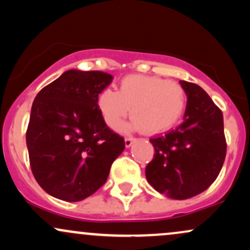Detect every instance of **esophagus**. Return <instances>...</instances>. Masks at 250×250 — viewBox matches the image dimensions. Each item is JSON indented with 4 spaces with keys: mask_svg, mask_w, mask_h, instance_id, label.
<instances>
[{
    "mask_svg": "<svg viewBox=\"0 0 250 250\" xmlns=\"http://www.w3.org/2000/svg\"><path fill=\"white\" fill-rule=\"evenodd\" d=\"M134 141H135V139H133V137H125V147H127V148L130 147V146L133 145Z\"/></svg>",
    "mask_w": 250,
    "mask_h": 250,
    "instance_id": "obj_1",
    "label": "esophagus"
}]
</instances>
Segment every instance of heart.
<instances>
[{
  "label": "heart",
  "instance_id": "obj_1",
  "mask_svg": "<svg viewBox=\"0 0 250 250\" xmlns=\"http://www.w3.org/2000/svg\"><path fill=\"white\" fill-rule=\"evenodd\" d=\"M186 105L187 95L182 85L157 76H125L119 91L107 88L97 97V107L108 127L115 128L130 110L134 119L128 128H143L148 134L173 128Z\"/></svg>",
  "mask_w": 250,
  "mask_h": 250
}]
</instances>
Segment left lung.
<instances>
[{"instance_id": "obj_1", "label": "left lung", "mask_w": 250, "mask_h": 250, "mask_svg": "<svg viewBox=\"0 0 250 250\" xmlns=\"http://www.w3.org/2000/svg\"><path fill=\"white\" fill-rule=\"evenodd\" d=\"M180 84L187 95L183 122L150 139L154 159L146 167V177L155 190L174 200L205 191L219 176L227 151L222 111L197 84Z\"/></svg>"}]
</instances>
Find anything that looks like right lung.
Wrapping results in <instances>:
<instances>
[{
  "label": "right lung",
  "mask_w": 250,
  "mask_h": 250,
  "mask_svg": "<svg viewBox=\"0 0 250 250\" xmlns=\"http://www.w3.org/2000/svg\"><path fill=\"white\" fill-rule=\"evenodd\" d=\"M114 77L103 71L67 70L33 102L27 147L31 171L56 199L77 202L108 179L125 140L105 125L97 97Z\"/></svg>",
  "instance_id": "obj_1"
}]
</instances>
